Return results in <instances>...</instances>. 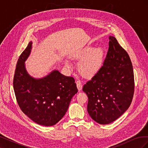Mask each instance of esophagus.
Segmentation results:
<instances>
[{
  "instance_id": "esophagus-1",
  "label": "esophagus",
  "mask_w": 148,
  "mask_h": 148,
  "mask_svg": "<svg viewBox=\"0 0 148 148\" xmlns=\"http://www.w3.org/2000/svg\"><path fill=\"white\" fill-rule=\"evenodd\" d=\"M76 83H77V88L78 89V91H81L82 89V83L81 81L78 79V80H77V82H76Z\"/></svg>"
}]
</instances>
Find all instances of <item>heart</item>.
Listing matches in <instances>:
<instances>
[{
    "label": "heart",
    "mask_w": 148,
    "mask_h": 148,
    "mask_svg": "<svg viewBox=\"0 0 148 148\" xmlns=\"http://www.w3.org/2000/svg\"><path fill=\"white\" fill-rule=\"evenodd\" d=\"M103 57H104V49L101 47L93 49L92 47L88 46L84 49L79 55L80 59L78 65V70L84 77H89L96 73L100 69L102 65ZM65 65L70 68L71 65L69 62H65Z\"/></svg>",
    "instance_id": "b5f03b06"
}]
</instances>
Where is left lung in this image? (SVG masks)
<instances>
[{"mask_svg":"<svg viewBox=\"0 0 148 148\" xmlns=\"http://www.w3.org/2000/svg\"><path fill=\"white\" fill-rule=\"evenodd\" d=\"M109 46L103 65L83 88L88 97L89 115L102 125L113 122L128 109L135 89L128 53L114 36H109Z\"/></svg>","mask_w":148,"mask_h":148,"instance_id":"left-lung-1","label":"left lung"}]
</instances>
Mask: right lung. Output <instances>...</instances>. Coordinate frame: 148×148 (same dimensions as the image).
I'll list each match as a JSON object with an SVG mask.
<instances>
[{
  "label": "right lung",
  "instance_id": "1",
  "mask_svg": "<svg viewBox=\"0 0 148 148\" xmlns=\"http://www.w3.org/2000/svg\"><path fill=\"white\" fill-rule=\"evenodd\" d=\"M32 44V41L29 42L18 60L13 89L25 114L39 125L52 126L65 115L78 89L73 77H66L58 70L41 78L31 77L25 62L30 54Z\"/></svg>",
  "mask_w": 148,
  "mask_h": 148
}]
</instances>
